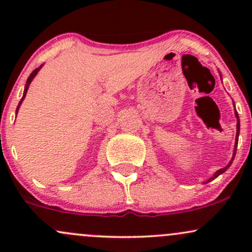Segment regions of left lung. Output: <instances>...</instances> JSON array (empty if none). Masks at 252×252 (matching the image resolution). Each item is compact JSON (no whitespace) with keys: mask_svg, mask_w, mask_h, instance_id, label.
Segmentation results:
<instances>
[{"mask_svg":"<svg viewBox=\"0 0 252 252\" xmlns=\"http://www.w3.org/2000/svg\"><path fill=\"white\" fill-rule=\"evenodd\" d=\"M233 105H235V104H233ZM235 115H236V118H237V134H236V143H235V150H233V156H232V158H231V161L230 162L227 163V166H225L224 168H221V169H219V170H217V172L215 173V174H213V176H211V178L209 179V180H207L206 182H205V184H207V182H210V181H212V180H215L216 178H218L219 175L220 174H222V173L225 172V170H227V168L228 167L231 166V163H232V161H233V158H235V156H236V150H237V144H238V136H239V129H241V123H239V117H238V114H237V111H236V109H235Z\"/></svg>","mask_w":252,"mask_h":252,"instance_id":"1","label":"left lung"}]
</instances>
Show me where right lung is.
I'll use <instances>...</instances> for the list:
<instances>
[{"instance_id":"right-lung-1","label":"right lung","mask_w":252,"mask_h":252,"mask_svg":"<svg viewBox=\"0 0 252 252\" xmlns=\"http://www.w3.org/2000/svg\"><path fill=\"white\" fill-rule=\"evenodd\" d=\"M42 67V65L40 66V67H37V68H35V70H34L33 72H32L31 73V76L28 77V79H27V82H26V85H25V91H24V96H22V98H21V100H20V103H19V105H17V108H16V115H17V112H19V108L20 106H21V104H22V102H24V99H25V97H26V94H27V91H28V88H30V85H31V83H32V80L34 79V77L36 76L37 74V72L40 71V68Z\"/></svg>"}]
</instances>
